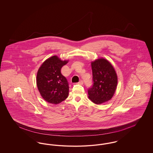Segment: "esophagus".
Here are the masks:
<instances>
[{
  "label": "esophagus",
  "instance_id": "1",
  "mask_svg": "<svg viewBox=\"0 0 153 153\" xmlns=\"http://www.w3.org/2000/svg\"><path fill=\"white\" fill-rule=\"evenodd\" d=\"M77 84H79V85H82V84H83V81H82V80H80V81L77 83Z\"/></svg>",
  "mask_w": 153,
  "mask_h": 153
}]
</instances>
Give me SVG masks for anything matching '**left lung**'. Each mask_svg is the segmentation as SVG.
I'll list each match as a JSON object with an SVG mask.
<instances>
[{"instance_id":"left-lung-1","label":"left lung","mask_w":153,"mask_h":153,"mask_svg":"<svg viewBox=\"0 0 153 153\" xmlns=\"http://www.w3.org/2000/svg\"><path fill=\"white\" fill-rule=\"evenodd\" d=\"M93 81L89 88L88 97L96 104L108 102L114 95L117 84V73L111 64L104 58L91 62Z\"/></svg>"}]
</instances>
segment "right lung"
Returning <instances> with one entry per match:
<instances>
[{"instance_id": "1", "label": "right lung", "mask_w": 153, "mask_h": 153, "mask_svg": "<svg viewBox=\"0 0 153 153\" xmlns=\"http://www.w3.org/2000/svg\"><path fill=\"white\" fill-rule=\"evenodd\" d=\"M68 62L54 56L45 61L38 71L37 87L44 100L49 103L57 104L68 96L69 84L61 73L62 67Z\"/></svg>"}]
</instances>
